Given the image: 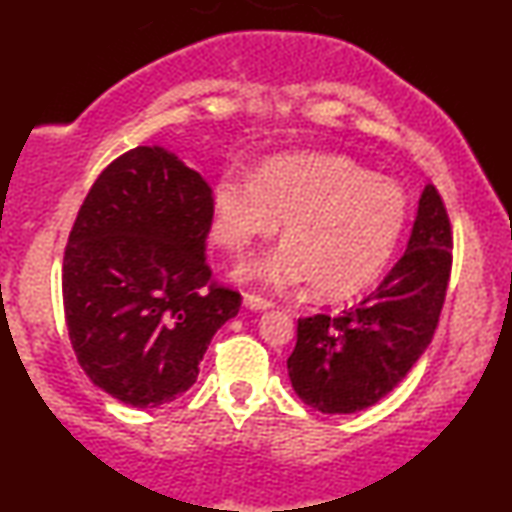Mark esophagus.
Returning a JSON list of instances; mask_svg holds the SVG:
<instances>
[{"instance_id": "1", "label": "esophagus", "mask_w": 512, "mask_h": 512, "mask_svg": "<svg viewBox=\"0 0 512 512\" xmlns=\"http://www.w3.org/2000/svg\"><path fill=\"white\" fill-rule=\"evenodd\" d=\"M242 303H244V307H247V310H256V312L270 310V307H272L270 300H265L261 296H254V293H244Z\"/></svg>"}]
</instances>
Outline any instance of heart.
Masks as SVG:
<instances>
[{
    "instance_id": "obj_1",
    "label": "heart",
    "mask_w": 512,
    "mask_h": 512,
    "mask_svg": "<svg viewBox=\"0 0 512 512\" xmlns=\"http://www.w3.org/2000/svg\"><path fill=\"white\" fill-rule=\"evenodd\" d=\"M284 221V244L237 277L286 289L310 282L317 300H345L387 268L405 221L408 195L342 156L291 153L256 177L223 174L212 191V237L242 256Z\"/></svg>"
}]
</instances>
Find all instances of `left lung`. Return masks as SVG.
<instances>
[{
    "label": "left lung",
    "instance_id": "obj_1",
    "mask_svg": "<svg viewBox=\"0 0 512 512\" xmlns=\"http://www.w3.org/2000/svg\"><path fill=\"white\" fill-rule=\"evenodd\" d=\"M450 268V219L426 184L405 254L373 296L340 317L298 319L286 368L300 401L324 415H352L398 387L433 338Z\"/></svg>",
    "mask_w": 512,
    "mask_h": 512
}]
</instances>
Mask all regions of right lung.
Returning a JSON list of instances; mask_svg holds the SVG:
<instances>
[{
    "label": "right lung",
    "instance_id": "obj_1",
    "mask_svg": "<svg viewBox=\"0 0 512 512\" xmlns=\"http://www.w3.org/2000/svg\"><path fill=\"white\" fill-rule=\"evenodd\" d=\"M212 188L165 146H137L90 188L62 265L69 340L83 373L132 408L170 403L198 380L240 293L212 284Z\"/></svg>",
    "mask_w": 512,
    "mask_h": 512
}]
</instances>
